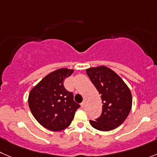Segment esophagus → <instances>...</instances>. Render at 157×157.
<instances>
[{"instance_id":"obj_1","label":"esophagus","mask_w":157,"mask_h":157,"mask_svg":"<svg viewBox=\"0 0 157 157\" xmlns=\"http://www.w3.org/2000/svg\"><path fill=\"white\" fill-rule=\"evenodd\" d=\"M85 104H86V103H85V102H82V103H81V107H82V108H84Z\"/></svg>"}]
</instances>
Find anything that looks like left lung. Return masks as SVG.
<instances>
[{"label":"left lung","instance_id":"obj_1","mask_svg":"<svg viewBox=\"0 0 157 157\" xmlns=\"http://www.w3.org/2000/svg\"><path fill=\"white\" fill-rule=\"evenodd\" d=\"M86 73L101 95L103 104L101 116L89 122L98 130L114 129L124 122L130 112V90L115 71L105 66L88 68Z\"/></svg>","mask_w":157,"mask_h":157}]
</instances>
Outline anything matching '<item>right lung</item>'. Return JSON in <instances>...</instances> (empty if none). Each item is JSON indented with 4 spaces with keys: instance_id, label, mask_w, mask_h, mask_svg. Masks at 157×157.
I'll list each match as a JSON object with an SVG mask.
<instances>
[{
    "instance_id": "1",
    "label": "right lung",
    "mask_w": 157,
    "mask_h": 157,
    "mask_svg": "<svg viewBox=\"0 0 157 157\" xmlns=\"http://www.w3.org/2000/svg\"><path fill=\"white\" fill-rule=\"evenodd\" d=\"M73 69L61 68L50 73L33 88L28 97L31 113L41 126L52 131L66 129L80 107L73 93L66 90L64 80Z\"/></svg>"
}]
</instances>
